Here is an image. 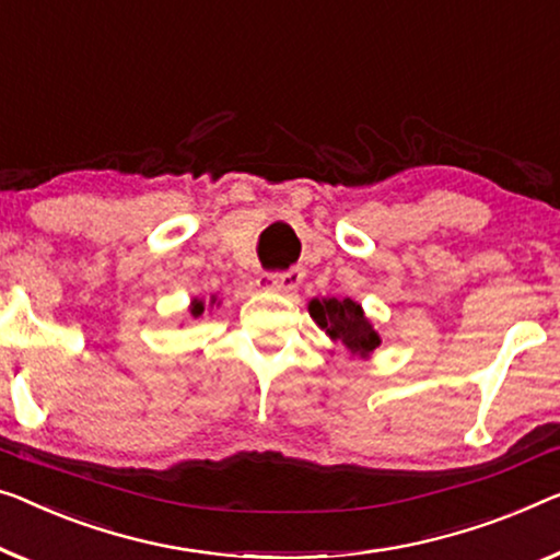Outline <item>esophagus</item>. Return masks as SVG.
Segmentation results:
<instances>
[{"mask_svg": "<svg viewBox=\"0 0 560 560\" xmlns=\"http://www.w3.org/2000/svg\"><path fill=\"white\" fill-rule=\"evenodd\" d=\"M304 279L302 269H289V271H264L258 277V287L266 291H291L296 289Z\"/></svg>", "mask_w": 560, "mask_h": 560, "instance_id": "esophagus-1", "label": "esophagus"}]
</instances>
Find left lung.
<instances>
[{"mask_svg": "<svg viewBox=\"0 0 560 560\" xmlns=\"http://www.w3.org/2000/svg\"><path fill=\"white\" fill-rule=\"evenodd\" d=\"M314 322L322 329H327L334 341H341L352 354H370L374 347H380L377 331L372 329V324L366 322L362 306L352 302V299H314L308 304Z\"/></svg>", "mask_w": 560, "mask_h": 560, "instance_id": "1", "label": "left lung"}]
</instances>
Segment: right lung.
Returning a JSON list of instances; mask_svg holds the SVG:
<instances>
[{
    "label": "right lung",
    "mask_w": 560,
    "mask_h": 560,
    "mask_svg": "<svg viewBox=\"0 0 560 560\" xmlns=\"http://www.w3.org/2000/svg\"><path fill=\"white\" fill-rule=\"evenodd\" d=\"M190 314H194V316H198V314H203V302H196L194 306H190Z\"/></svg>",
    "instance_id": "add662e5"
}]
</instances>
